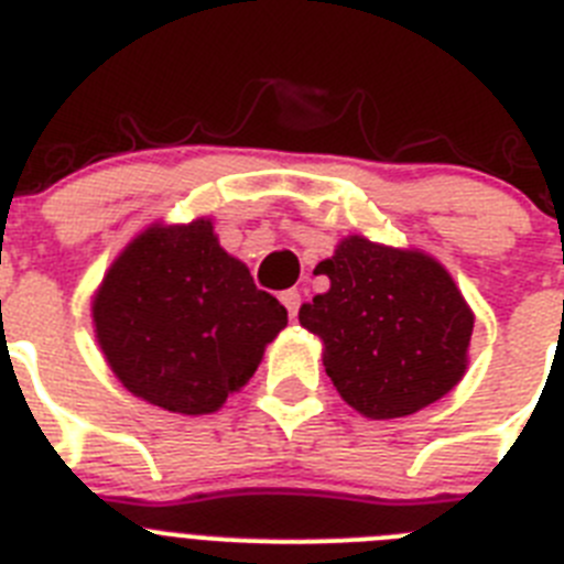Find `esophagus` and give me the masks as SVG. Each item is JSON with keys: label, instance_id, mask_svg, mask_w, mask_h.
<instances>
[{"label": "esophagus", "instance_id": "34e87169", "mask_svg": "<svg viewBox=\"0 0 564 564\" xmlns=\"http://www.w3.org/2000/svg\"><path fill=\"white\" fill-rule=\"evenodd\" d=\"M282 305L288 307V313H291V318H296L299 313V305H302V293L296 291V288H291V291H282Z\"/></svg>", "mask_w": 564, "mask_h": 564}]
</instances>
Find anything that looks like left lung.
Segmentation results:
<instances>
[{
	"instance_id": "obj_1",
	"label": "left lung",
	"mask_w": 564,
	"mask_h": 564,
	"mask_svg": "<svg viewBox=\"0 0 564 564\" xmlns=\"http://www.w3.org/2000/svg\"><path fill=\"white\" fill-rule=\"evenodd\" d=\"M316 273L330 288L299 307V325L322 338L325 372L352 410L392 421L455 390L475 313L435 257L350 234Z\"/></svg>"
}]
</instances>
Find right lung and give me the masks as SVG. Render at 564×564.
Returning a JSON list of instances; mask_svg holds the SVG:
<instances>
[{"mask_svg":"<svg viewBox=\"0 0 564 564\" xmlns=\"http://www.w3.org/2000/svg\"><path fill=\"white\" fill-rule=\"evenodd\" d=\"M285 325V307L253 285L208 217L143 228L93 296L109 370L132 395L177 415L220 410Z\"/></svg>","mask_w":564,"mask_h":564,"instance_id":"1","label":"right lung"}]
</instances>
